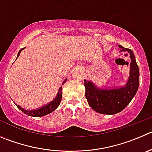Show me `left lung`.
Wrapping results in <instances>:
<instances>
[{"label":"left lung","instance_id":"8db88e82","mask_svg":"<svg viewBox=\"0 0 152 152\" xmlns=\"http://www.w3.org/2000/svg\"><path fill=\"white\" fill-rule=\"evenodd\" d=\"M121 51H127L131 57L130 76L124 87L118 89H100L90 81L84 80L85 96L88 104L96 112L102 114L113 115L123 110L136 95L140 84V72L132 50L118 45Z\"/></svg>","mask_w":152,"mask_h":152}]
</instances>
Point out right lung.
<instances>
[{
	"mask_svg": "<svg viewBox=\"0 0 152 152\" xmlns=\"http://www.w3.org/2000/svg\"><path fill=\"white\" fill-rule=\"evenodd\" d=\"M24 48H21V50L18 51V57H18V56H19L20 54V52H21ZM66 80H67V79H65L64 81L63 82V84H64V83H66ZM61 99H62V86L60 88V89H59L58 93H57V95L55 98V99H54L52 102L49 103L48 104L45 105V106L39 108V109L35 110H24L23 109V108H21V107H20L19 105L16 104V106L18 107L19 108L23 113H24L27 114V115H30V116L39 117V116H43V115H48V114L53 112V111L59 106V104H60V102H61Z\"/></svg>",
	"mask_w": 152,
	"mask_h": 152,
	"instance_id": "add662e5",
	"label": "right lung"
}]
</instances>
